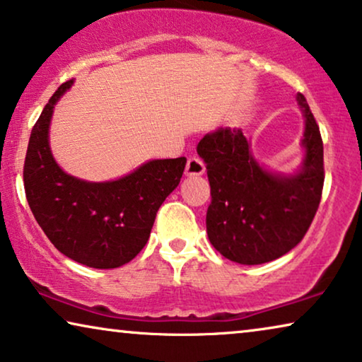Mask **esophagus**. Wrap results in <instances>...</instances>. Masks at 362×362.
Here are the masks:
<instances>
[{
    "instance_id": "1",
    "label": "esophagus",
    "mask_w": 362,
    "mask_h": 362,
    "mask_svg": "<svg viewBox=\"0 0 362 362\" xmlns=\"http://www.w3.org/2000/svg\"><path fill=\"white\" fill-rule=\"evenodd\" d=\"M204 171H206V165H204V161L201 158H197V156H191V158L187 160L186 163L187 176H201L204 175Z\"/></svg>"
}]
</instances>
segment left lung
<instances>
[{"instance_id": "1", "label": "left lung", "mask_w": 362, "mask_h": 362, "mask_svg": "<svg viewBox=\"0 0 362 362\" xmlns=\"http://www.w3.org/2000/svg\"><path fill=\"white\" fill-rule=\"evenodd\" d=\"M297 101L305 116V158L297 175L261 168L242 129L220 127L197 144L211 185L209 240L235 263L263 264L289 253L305 237L320 206L325 180L320 129L303 94H297Z\"/></svg>"}]
</instances>
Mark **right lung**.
Instances as JSON below:
<instances>
[{
    "instance_id": "1",
    "label": "right lung",
    "mask_w": 362,
    "mask_h": 362,
    "mask_svg": "<svg viewBox=\"0 0 362 362\" xmlns=\"http://www.w3.org/2000/svg\"><path fill=\"white\" fill-rule=\"evenodd\" d=\"M73 80L45 104L30 132L24 161L29 207L60 253L96 269L119 268L148 242L156 212L180 185L186 158L151 160L116 181L78 180L55 163L49 125L55 103Z\"/></svg>"
}]
</instances>
